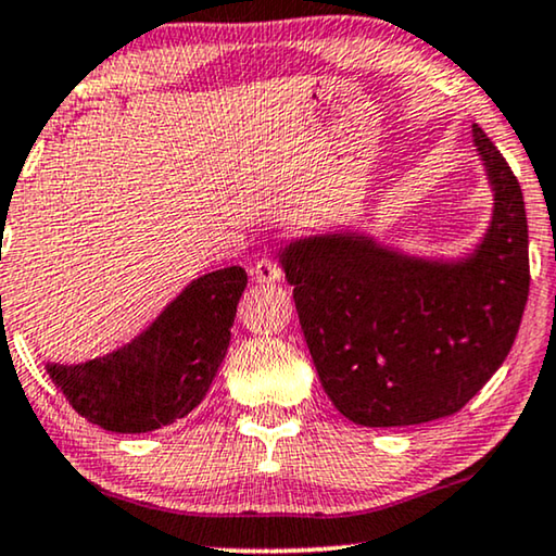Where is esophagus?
Wrapping results in <instances>:
<instances>
[{
  "label": "esophagus",
  "instance_id": "obj_1",
  "mask_svg": "<svg viewBox=\"0 0 556 556\" xmlns=\"http://www.w3.org/2000/svg\"><path fill=\"white\" fill-rule=\"evenodd\" d=\"M253 278H255L257 286L276 283V280H280L278 263L270 261V257H261V261H257L255 268H253Z\"/></svg>",
  "mask_w": 556,
  "mask_h": 556
}]
</instances>
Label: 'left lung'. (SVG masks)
I'll return each instance as SVG.
<instances>
[{
  "mask_svg": "<svg viewBox=\"0 0 556 556\" xmlns=\"http://www.w3.org/2000/svg\"><path fill=\"white\" fill-rule=\"evenodd\" d=\"M491 219L468 253L413 255L362 230L301 235L278 263L326 394L364 428L455 415L511 352L529 295L523 194L481 126Z\"/></svg>",
  "mask_w": 556,
  "mask_h": 556,
  "instance_id": "8db88e82",
  "label": "left lung"
}]
</instances>
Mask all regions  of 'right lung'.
Wrapping results in <instances>:
<instances>
[{"label": "right lung", "mask_w": 556, "mask_h": 556, "mask_svg": "<svg viewBox=\"0 0 556 556\" xmlns=\"http://www.w3.org/2000/svg\"><path fill=\"white\" fill-rule=\"evenodd\" d=\"M248 286L240 265L194 278L154 321L124 346L80 364L45 369L75 413L111 432H149L200 405L230 346L238 301Z\"/></svg>", "instance_id": "right-lung-1"}]
</instances>
